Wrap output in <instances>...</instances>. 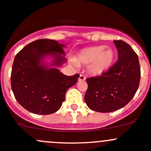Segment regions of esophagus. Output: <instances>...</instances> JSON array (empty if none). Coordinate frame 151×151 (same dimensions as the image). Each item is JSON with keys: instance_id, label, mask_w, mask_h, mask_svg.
Returning <instances> with one entry per match:
<instances>
[{"instance_id": "esophagus-1", "label": "esophagus", "mask_w": 151, "mask_h": 151, "mask_svg": "<svg viewBox=\"0 0 151 151\" xmlns=\"http://www.w3.org/2000/svg\"><path fill=\"white\" fill-rule=\"evenodd\" d=\"M85 80V77L83 74H80V77H79V81H84Z\"/></svg>"}]
</instances>
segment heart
<instances>
[{
  "label": "heart",
  "mask_w": 151,
  "mask_h": 151,
  "mask_svg": "<svg viewBox=\"0 0 151 151\" xmlns=\"http://www.w3.org/2000/svg\"><path fill=\"white\" fill-rule=\"evenodd\" d=\"M115 58L113 50L105 45L88 47L82 50L77 55L79 63L90 64L88 71L93 75H101L107 71L113 64Z\"/></svg>",
  "instance_id": "b5f03b06"
}]
</instances>
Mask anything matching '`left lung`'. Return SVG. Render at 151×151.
Segmentation results:
<instances>
[{
	"instance_id": "obj_1",
	"label": "left lung",
	"mask_w": 151,
	"mask_h": 151,
	"mask_svg": "<svg viewBox=\"0 0 151 151\" xmlns=\"http://www.w3.org/2000/svg\"><path fill=\"white\" fill-rule=\"evenodd\" d=\"M118 60L100 76L86 79L85 101L92 110L110 112L126 106L137 91L141 71L139 58L129 45L114 40Z\"/></svg>"
}]
</instances>
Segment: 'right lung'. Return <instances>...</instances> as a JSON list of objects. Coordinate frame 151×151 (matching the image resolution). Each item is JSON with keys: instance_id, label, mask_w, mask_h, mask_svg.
Masks as SVG:
<instances>
[{"instance_id": "add662e5", "label": "right lung", "mask_w": 151, "mask_h": 151, "mask_svg": "<svg viewBox=\"0 0 151 151\" xmlns=\"http://www.w3.org/2000/svg\"><path fill=\"white\" fill-rule=\"evenodd\" d=\"M63 45L43 39L28 44L16 55L12 65L11 85L15 99L25 109L35 114L49 115L58 110L70 87L76 84L80 74L66 76L55 68L42 64L46 55L55 57L60 66L64 58Z\"/></svg>"}]
</instances>
